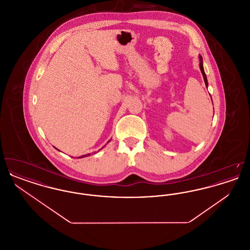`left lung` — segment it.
<instances>
[{
	"label": "left lung",
	"instance_id": "8db88e82",
	"mask_svg": "<svg viewBox=\"0 0 250 250\" xmlns=\"http://www.w3.org/2000/svg\"><path fill=\"white\" fill-rule=\"evenodd\" d=\"M199 59H200V69H201V71H202L204 83H205V85H206V87H207V86H208V81H207V77H206V74H205L204 68H203V61H202V55H199Z\"/></svg>",
	"mask_w": 250,
	"mask_h": 250
}]
</instances>
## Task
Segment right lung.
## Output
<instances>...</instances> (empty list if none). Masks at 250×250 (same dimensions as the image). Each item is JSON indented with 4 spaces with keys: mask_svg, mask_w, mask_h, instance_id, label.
Segmentation results:
<instances>
[{
    "mask_svg": "<svg viewBox=\"0 0 250 250\" xmlns=\"http://www.w3.org/2000/svg\"><path fill=\"white\" fill-rule=\"evenodd\" d=\"M109 142H110V140H109L107 143H109ZM104 147H105V146H104ZM55 149H56V148H55ZM57 150H58V149H57ZM58 151H59V150H58ZM86 155H90V154H88V155H81V156H79V157H77V158H83V157H85Z\"/></svg>",
    "mask_w": 250,
    "mask_h": 250,
    "instance_id": "obj_1",
    "label": "right lung"
}]
</instances>
